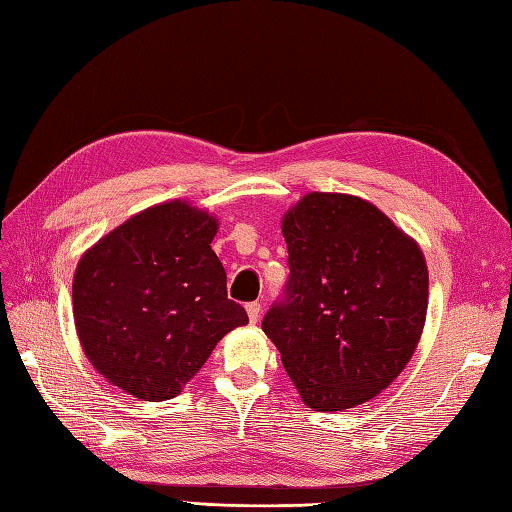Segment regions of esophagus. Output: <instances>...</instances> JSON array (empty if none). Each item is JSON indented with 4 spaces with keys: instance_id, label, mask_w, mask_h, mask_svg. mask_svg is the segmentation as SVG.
<instances>
[{
    "instance_id": "esophagus-1",
    "label": "esophagus",
    "mask_w": 512,
    "mask_h": 512,
    "mask_svg": "<svg viewBox=\"0 0 512 512\" xmlns=\"http://www.w3.org/2000/svg\"><path fill=\"white\" fill-rule=\"evenodd\" d=\"M246 312H248V319H250V323H257V319H259V312H262V306H259L257 301H250V303H246Z\"/></svg>"
}]
</instances>
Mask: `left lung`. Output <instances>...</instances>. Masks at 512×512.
Masks as SVG:
<instances>
[{
    "mask_svg": "<svg viewBox=\"0 0 512 512\" xmlns=\"http://www.w3.org/2000/svg\"><path fill=\"white\" fill-rule=\"evenodd\" d=\"M290 277L262 330L314 411L378 396L411 361L427 319L420 246L372 202L308 193L281 222Z\"/></svg>",
    "mask_w": 512,
    "mask_h": 512,
    "instance_id": "left-lung-1",
    "label": "left lung"
}]
</instances>
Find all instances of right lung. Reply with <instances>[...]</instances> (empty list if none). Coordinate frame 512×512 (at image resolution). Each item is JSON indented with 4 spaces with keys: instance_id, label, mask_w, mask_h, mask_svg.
<instances>
[{
    "instance_id": "add662e5",
    "label": "right lung",
    "mask_w": 512,
    "mask_h": 512,
    "mask_svg": "<svg viewBox=\"0 0 512 512\" xmlns=\"http://www.w3.org/2000/svg\"><path fill=\"white\" fill-rule=\"evenodd\" d=\"M217 220L162 202L101 237L74 270L72 310L85 356L140 400L178 396L224 334L248 323L226 295L211 242Z\"/></svg>"
}]
</instances>
